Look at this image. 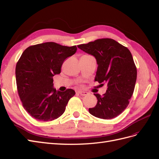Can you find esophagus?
<instances>
[{
    "mask_svg": "<svg viewBox=\"0 0 159 159\" xmlns=\"http://www.w3.org/2000/svg\"><path fill=\"white\" fill-rule=\"evenodd\" d=\"M78 93L81 95L82 96H85V95H87L88 94V93L87 92V91H78Z\"/></svg>",
    "mask_w": 159,
    "mask_h": 159,
    "instance_id": "1",
    "label": "esophagus"
}]
</instances>
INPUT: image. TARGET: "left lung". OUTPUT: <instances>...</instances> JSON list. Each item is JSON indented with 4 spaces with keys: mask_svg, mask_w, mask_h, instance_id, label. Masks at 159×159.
Wrapping results in <instances>:
<instances>
[{
    "mask_svg": "<svg viewBox=\"0 0 159 159\" xmlns=\"http://www.w3.org/2000/svg\"><path fill=\"white\" fill-rule=\"evenodd\" d=\"M78 48L95 57L98 67L95 81L107 85L103 96L94 93L98 103L89 112L100 119L116 117L128 106L137 80V68L131 52L111 38L98 39Z\"/></svg>",
    "mask_w": 159,
    "mask_h": 159,
    "instance_id": "8db88e82",
    "label": "left lung"
}]
</instances>
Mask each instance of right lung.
Instances as JSON below:
<instances>
[{
    "label": "right lung",
    "instance_id": "right-lung-1",
    "mask_svg": "<svg viewBox=\"0 0 159 159\" xmlns=\"http://www.w3.org/2000/svg\"><path fill=\"white\" fill-rule=\"evenodd\" d=\"M76 46H65L45 42L29 46L16 66L19 97L25 109L38 121H52L64 113L75 91H56L53 77L61 72L64 60L74 55Z\"/></svg>",
    "mask_w": 159,
    "mask_h": 159
}]
</instances>
